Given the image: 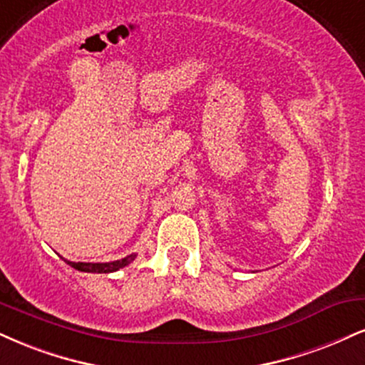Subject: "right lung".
<instances>
[{"label":"right lung","instance_id":"1","mask_svg":"<svg viewBox=\"0 0 365 365\" xmlns=\"http://www.w3.org/2000/svg\"><path fill=\"white\" fill-rule=\"evenodd\" d=\"M135 253L127 255L125 258L115 262H107V263H85V262H69L64 260L68 265H71L73 269L80 272H90V274H112V272H117L118 269H124V267L129 265L130 262H134Z\"/></svg>","mask_w":365,"mask_h":365}]
</instances>
